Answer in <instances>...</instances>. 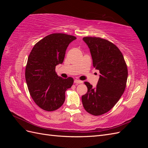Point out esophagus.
<instances>
[{"instance_id": "esophagus-1", "label": "esophagus", "mask_w": 148, "mask_h": 148, "mask_svg": "<svg viewBox=\"0 0 148 148\" xmlns=\"http://www.w3.org/2000/svg\"><path fill=\"white\" fill-rule=\"evenodd\" d=\"M74 83L75 84H81V83H83V82L81 81V80H79V79H75L74 81Z\"/></svg>"}]
</instances>
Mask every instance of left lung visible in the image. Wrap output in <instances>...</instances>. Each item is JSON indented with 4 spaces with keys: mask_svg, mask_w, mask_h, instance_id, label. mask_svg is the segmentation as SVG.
<instances>
[{
    "mask_svg": "<svg viewBox=\"0 0 148 148\" xmlns=\"http://www.w3.org/2000/svg\"><path fill=\"white\" fill-rule=\"evenodd\" d=\"M92 59L93 66L101 73L96 88L84 82L88 91L82 96L84 109L91 115H101L116 104L126 88L128 69L123 54L114 44L97 37H84Z\"/></svg>",
    "mask_w": 148,
    "mask_h": 148,
    "instance_id": "8db88e82",
    "label": "left lung"
}]
</instances>
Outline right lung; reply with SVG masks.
Wrapping results in <instances>:
<instances>
[{"instance_id":"1","label":"right lung","mask_w":148,"mask_h":148,"mask_svg":"<svg viewBox=\"0 0 148 148\" xmlns=\"http://www.w3.org/2000/svg\"><path fill=\"white\" fill-rule=\"evenodd\" d=\"M77 39L74 36L53 33L44 37L34 46L28 58L25 78L34 102L40 108L53 111L63 105L65 91L73 79L60 77L56 66L64 62L66 48Z\"/></svg>"}]
</instances>
